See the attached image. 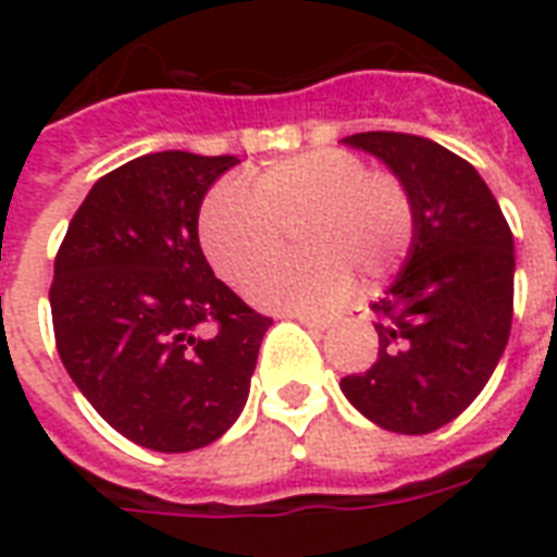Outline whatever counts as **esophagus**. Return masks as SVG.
Masks as SVG:
<instances>
[{"label": "esophagus", "mask_w": 557, "mask_h": 557, "mask_svg": "<svg viewBox=\"0 0 557 557\" xmlns=\"http://www.w3.org/2000/svg\"><path fill=\"white\" fill-rule=\"evenodd\" d=\"M297 321L304 323V326H309V330H330L332 323L338 321V318H332V314H309V312H297L295 314Z\"/></svg>", "instance_id": "34e87169"}]
</instances>
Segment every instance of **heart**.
Segmentation results:
<instances>
[{"instance_id": "1", "label": "heart", "mask_w": 557, "mask_h": 557, "mask_svg": "<svg viewBox=\"0 0 557 557\" xmlns=\"http://www.w3.org/2000/svg\"><path fill=\"white\" fill-rule=\"evenodd\" d=\"M252 193L219 185L199 213L201 248L213 269L243 286L297 231L300 260L262 271L248 295L269 309H321L347 295L352 275L379 283L413 243V199L401 178L367 168L347 150L300 152L251 178Z\"/></svg>"}]
</instances>
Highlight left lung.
<instances>
[{"instance_id": "obj_1", "label": "left lung", "mask_w": 557, "mask_h": 557, "mask_svg": "<svg viewBox=\"0 0 557 557\" xmlns=\"http://www.w3.org/2000/svg\"><path fill=\"white\" fill-rule=\"evenodd\" d=\"M413 199V243L379 314V358L341 379L358 413L384 431L431 433L454 422L488 384L509 344L515 239L483 176L431 138L358 133Z\"/></svg>"}]
</instances>
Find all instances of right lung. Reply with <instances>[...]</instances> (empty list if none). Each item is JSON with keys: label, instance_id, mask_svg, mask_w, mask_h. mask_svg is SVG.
I'll return each mask as SVG.
<instances>
[{"label": "right lung", "instance_id": "1", "mask_svg": "<svg viewBox=\"0 0 557 557\" xmlns=\"http://www.w3.org/2000/svg\"><path fill=\"white\" fill-rule=\"evenodd\" d=\"M236 156L150 152L95 182L48 292L57 352L135 445L185 454L239 419L271 318L205 260L199 208Z\"/></svg>", "mask_w": 557, "mask_h": 557}]
</instances>
